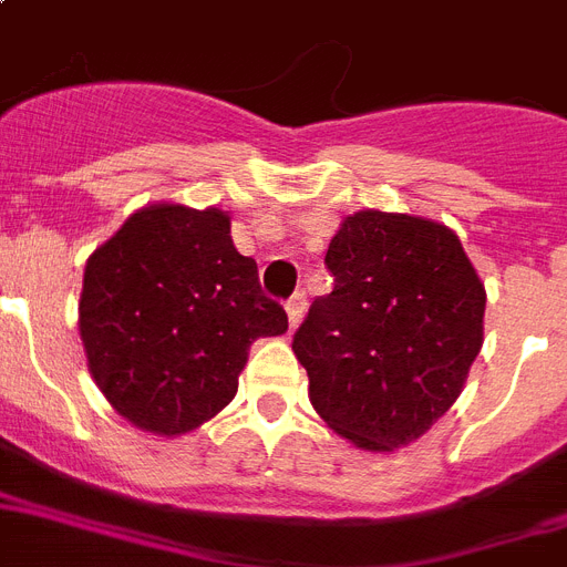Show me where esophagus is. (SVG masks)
Instances as JSON below:
<instances>
[{
	"label": "esophagus",
	"instance_id": "1",
	"mask_svg": "<svg viewBox=\"0 0 567 567\" xmlns=\"http://www.w3.org/2000/svg\"><path fill=\"white\" fill-rule=\"evenodd\" d=\"M303 312H307V295L295 292L292 298L287 301V316H289V327H298L303 321Z\"/></svg>",
	"mask_w": 567,
	"mask_h": 567
}]
</instances>
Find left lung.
Returning a JSON list of instances; mask_svg holds the SVG:
<instances>
[{"label": "left lung", "instance_id": "left-lung-1", "mask_svg": "<svg viewBox=\"0 0 567 567\" xmlns=\"http://www.w3.org/2000/svg\"><path fill=\"white\" fill-rule=\"evenodd\" d=\"M327 269L336 287L292 338L309 401L355 447H408L462 395L485 341V284L456 231L379 209L343 217Z\"/></svg>", "mask_w": 567, "mask_h": 567}]
</instances>
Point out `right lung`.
Returning a JSON list of instances; mask_svg holds the SVG:
<instances>
[{"instance_id":"right-lung-1","label":"right lung","mask_w":567,"mask_h":567,"mask_svg":"<svg viewBox=\"0 0 567 567\" xmlns=\"http://www.w3.org/2000/svg\"><path fill=\"white\" fill-rule=\"evenodd\" d=\"M287 327L215 206H143L91 251L82 275L89 370L145 433L183 435L215 419L235 399L251 343Z\"/></svg>"}]
</instances>
